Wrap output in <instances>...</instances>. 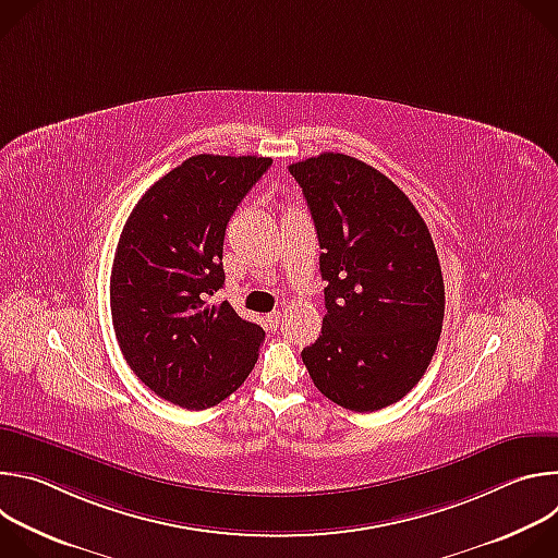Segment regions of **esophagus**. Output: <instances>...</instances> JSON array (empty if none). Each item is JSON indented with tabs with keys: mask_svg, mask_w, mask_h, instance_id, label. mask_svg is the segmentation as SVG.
Segmentation results:
<instances>
[{
	"mask_svg": "<svg viewBox=\"0 0 558 558\" xmlns=\"http://www.w3.org/2000/svg\"><path fill=\"white\" fill-rule=\"evenodd\" d=\"M269 323H271V327H280V311H274V313H269Z\"/></svg>",
	"mask_w": 558,
	"mask_h": 558,
	"instance_id": "obj_1",
	"label": "esophagus"
}]
</instances>
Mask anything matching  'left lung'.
<instances>
[{"label": "left lung", "mask_w": 558, "mask_h": 558, "mask_svg": "<svg viewBox=\"0 0 558 558\" xmlns=\"http://www.w3.org/2000/svg\"><path fill=\"white\" fill-rule=\"evenodd\" d=\"M320 243L323 336L302 362L325 397L386 409L422 379L444 323V278L430 231L409 196L353 156L325 151L289 166Z\"/></svg>", "instance_id": "8db88e82"}]
</instances>
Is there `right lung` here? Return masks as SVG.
I'll list each match as a JSON object with an SVG mask.
<instances>
[{
    "mask_svg": "<svg viewBox=\"0 0 558 558\" xmlns=\"http://www.w3.org/2000/svg\"><path fill=\"white\" fill-rule=\"evenodd\" d=\"M269 166L265 156H190L123 225L110 276L117 342L149 390L187 411L220 404L258 360L265 331L209 298L225 284L227 222Z\"/></svg>",
    "mask_w": 558,
    "mask_h": 558,
    "instance_id": "add662e5",
    "label": "right lung"
}]
</instances>
